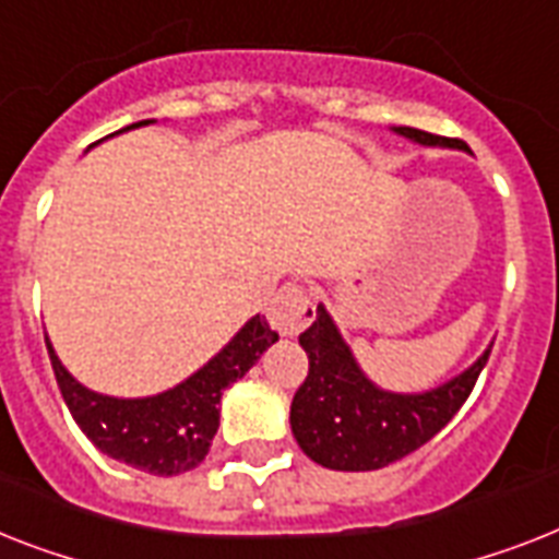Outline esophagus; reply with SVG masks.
Returning <instances> with one entry per match:
<instances>
[{"label": "esophagus", "instance_id": "1", "mask_svg": "<svg viewBox=\"0 0 559 559\" xmlns=\"http://www.w3.org/2000/svg\"><path fill=\"white\" fill-rule=\"evenodd\" d=\"M266 316H270V324L281 335H295L312 321L310 295H307L304 287H298V284H284L278 293L272 295Z\"/></svg>", "mask_w": 559, "mask_h": 559}]
</instances>
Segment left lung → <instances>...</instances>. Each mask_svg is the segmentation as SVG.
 I'll return each mask as SVG.
<instances>
[{"mask_svg":"<svg viewBox=\"0 0 559 559\" xmlns=\"http://www.w3.org/2000/svg\"><path fill=\"white\" fill-rule=\"evenodd\" d=\"M393 131L419 146L468 152L462 140L411 126H396ZM298 342L310 358V373L295 390L289 425L301 451L330 471H379L430 442L465 405L491 356L488 347L468 370L433 390L393 393L367 379L324 304H319L316 321Z\"/></svg>","mask_w":559,"mask_h":559,"instance_id":"obj_1","label":"left lung"}]
</instances>
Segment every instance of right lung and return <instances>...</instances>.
<instances>
[{"label":"right lung","instance_id":"right-lung-1","mask_svg":"<svg viewBox=\"0 0 559 559\" xmlns=\"http://www.w3.org/2000/svg\"><path fill=\"white\" fill-rule=\"evenodd\" d=\"M154 120H140L122 131L140 129ZM120 134V131H117ZM278 342V333L270 330L266 319L252 316L240 326L224 350L186 382L163 390L157 396L117 399L88 390L68 373L53 353L48 335V356L59 393L85 437L99 451L131 468L154 476H177L198 468L206 460L212 439L221 425V396L233 382L243 379L266 347Z\"/></svg>","mask_w":559,"mask_h":559}]
</instances>
